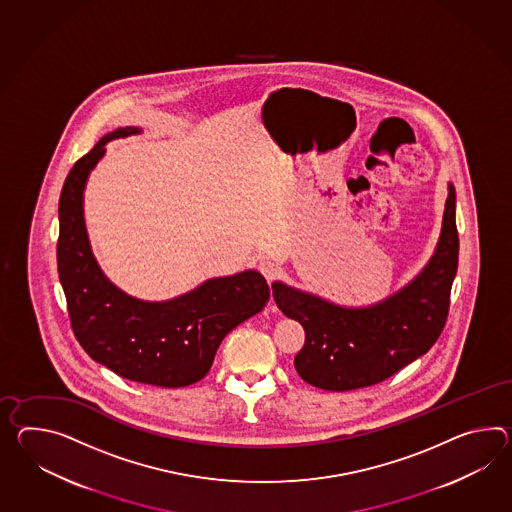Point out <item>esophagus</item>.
<instances>
[{
  "instance_id": "34e87169",
  "label": "esophagus",
  "mask_w": 512,
  "mask_h": 512,
  "mask_svg": "<svg viewBox=\"0 0 512 512\" xmlns=\"http://www.w3.org/2000/svg\"><path fill=\"white\" fill-rule=\"evenodd\" d=\"M259 270H261L262 275H264L268 281H272L275 275H277V272H279V264L275 261H270V259H264V261H261V264H259Z\"/></svg>"
}]
</instances>
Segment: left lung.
<instances>
[{
    "label": "left lung",
    "instance_id": "1",
    "mask_svg": "<svg viewBox=\"0 0 512 512\" xmlns=\"http://www.w3.org/2000/svg\"><path fill=\"white\" fill-rule=\"evenodd\" d=\"M455 200L449 183L435 253L420 274L385 300L346 307L275 281L277 307L305 329V346L294 359L303 381L331 392L372 387L437 342L459 262Z\"/></svg>",
    "mask_w": 512,
    "mask_h": 512
}]
</instances>
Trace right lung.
<instances>
[{"instance_id": "obj_1", "label": "right lung", "mask_w": 512, "mask_h": 512, "mask_svg": "<svg viewBox=\"0 0 512 512\" xmlns=\"http://www.w3.org/2000/svg\"><path fill=\"white\" fill-rule=\"evenodd\" d=\"M138 133L140 127L107 133L66 177L59 200V279L75 338L90 359L129 381L188 387L211 370L225 335L266 307L270 288L257 270H244L207 279L174 300L146 301L103 274L90 248L83 194L105 144Z\"/></svg>"}]
</instances>
